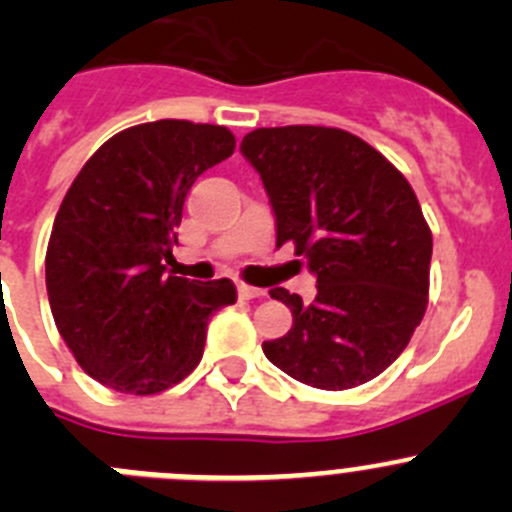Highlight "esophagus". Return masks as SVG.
Wrapping results in <instances>:
<instances>
[{
  "label": "esophagus",
  "mask_w": 512,
  "mask_h": 512,
  "mask_svg": "<svg viewBox=\"0 0 512 512\" xmlns=\"http://www.w3.org/2000/svg\"><path fill=\"white\" fill-rule=\"evenodd\" d=\"M237 293H240L242 300H255V298H262V295H265V290L240 283V285H237Z\"/></svg>",
  "instance_id": "obj_1"
}]
</instances>
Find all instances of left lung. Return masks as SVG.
Segmentation results:
<instances>
[{"label":"left lung","mask_w":512,"mask_h":512,"mask_svg":"<svg viewBox=\"0 0 512 512\" xmlns=\"http://www.w3.org/2000/svg\"><path fill=\"white\" fill-rule=\"evenodd\" d=\"M240 151L270 197L278 247L293 242L318 283L313 303L270 290L293 328L262 351L315 389L376 379L427 310L432 232L417 194L374 146L341 128H257Z\"/></svg>","instance_id":"8db88e82"}]
</instances>
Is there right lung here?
I'll return each instance as SVG.
<instances>
[{
    "mask_svg": "<svg viewBox=\"0 0 512 512\" xmlns=\"http://www.w3.org/2000/svg\"><path fill=\"white\" fill-rule=\"evenodd\" d=\"M234 151L224 126L154 121L103 143L75 176L45 257L52 318L88 376L159 394L197 369L232 280L166 275L191 184Z\"/></svg>",
    "mask_w": 512,
    "mask_h": 512,
    "instance_id": "1",
    "label": "right lung"
}]
</instances>
